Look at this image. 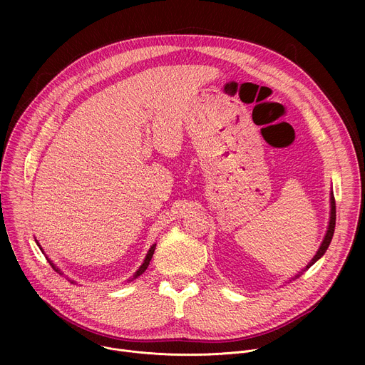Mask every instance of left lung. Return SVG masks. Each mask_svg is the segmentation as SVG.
Instances as JSON below:
<instances>
[{
  "mask_svg": "<svg viewBox=\"0 0 365 365\" xmlns=\"http://www.w3.org/2000/svg\"><path fill=\"white\" fill-rule=\"evenodd\" d=\"M335 221H336V210H335V197H334V193L331 192V215H329V225H328V230H327V234H325V237H324V241H322V244H321V247H319V250L317 251V254H315V257L310 259V263L306 266V269L304 270H302V272H299V274H296L294 277H293V280L294 279H297L299 276H302L303 274V272H306L310 266H314L318 259L327 252V250H328V247H329V244H331V241H332V237H334V231H335Z\"/></svg>",
  "mask_w": 365,
  "mask_h": 365,
  "instance_id": "obj_1",
  "label": "left lung"
}]
</instances>
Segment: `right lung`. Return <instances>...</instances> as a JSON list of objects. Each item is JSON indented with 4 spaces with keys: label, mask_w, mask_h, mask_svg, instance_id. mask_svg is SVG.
Returning a JSON list of instances; mask_svg holds the SVG:
<instances>
[{
    "label": "right lung",
    "mask_w": 365,
    "mask_h": 365,
    "mask_svg": "<svg viewBox=\"0 0 365 365\" xmlns=\"http://www.w3.org/2000/svg\"><path fill=\"white\" fill-rule=\"evenodd\" d=\"M36 242H37V241H36ZM37 245H38V242H37ZM38 247H40V245H38ZM40 250H41V252H43V248H41V247H40ZM154 250H155V244H153V245L150 247V250H148V252H147V255H145V258H144L143 264H141V266H140V269L135 272V274L133 276V279H137L138 276H141V274H143V273L147 270V267H148V264H150V259H151V257H153V254H154ZM46 258H47V257H46ZM47 262L50 263V266H51V267H53V270H56L59 274H63V273H62V272H61V270H59V269H58V267H56L53 263L50 262L48 258H47ZM69 282H71V283H75L73 280H69Z\"/></svg>",
    "instance_id": "add662e5"
}]
</instances>
